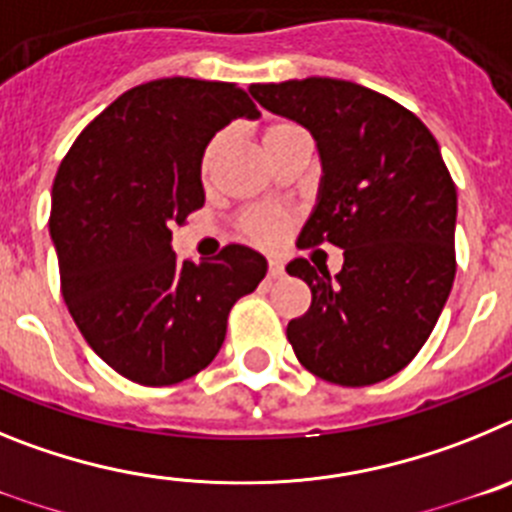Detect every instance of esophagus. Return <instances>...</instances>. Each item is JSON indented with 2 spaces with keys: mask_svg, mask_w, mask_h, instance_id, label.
Here are the masks:
<instances>
[{
  "mask_svg": "<svg viewBox=\"0 0 512 512\" xmlns=\"http://www.w3.org/2000/svg\"><path fill=\"white\" fill-rule=\"evenodd\" d=\"M284 264L279 259H269V279H282Z\"/></svg>",
  "mask_w": 512,
  "mask_h": 512,
  "instance_id": "1",
  "label": "esophagus"
}]
</instances>
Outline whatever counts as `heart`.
<instances>
[{"label":"heart","mask_w":512,"mask_h":512,"mask_svg":"<svg viewBox=\"0 0 512 512\" xmlns=\"http://www.w3.org/2000/svg\"><path fill=\"white\" fill-rule=\"evenodd\" d=\"M300 133H305V130H302L300 125H295V122L274 120V122H269L264 130H261V143H264L266 153L271 156V153L282 146L284 140L295 138V135H300ZM223 148H225L223 133L212 135V138L207 140V146H205V151H202V158H200L202 176H210L212 171H215ZM241 228H243V233L251 238V241L274 243V241H279V238L284 235V230H287V220H284V215H279V212H274V210H251L243 215Z\"/></svg>","instance_id":"obj_1"}]
</instances>
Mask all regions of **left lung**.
Wrapping results in <instances>:
<instances>
[{
    "label": "left lung",
    "instance_id": "obj_1",
    "mask_svg": "<svg viewBox=\"0 0 512 512\" xmlns=\"http://www.w3.org/2000/svg\"><path fill=\"white\" fill-rule=\"evenodd\" d=\"M251 94L318 140V205L297 246L343 248L336 279L289 261L312 292L289 343L325 382H382L415 359L454 284L456 187L441 148L413 112L354 81L310 76L251 84Z\"/></svg>",
    "mask_w": 512,
    "mask_h": 512
}]
</instances>
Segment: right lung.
I'll list each match as a JSON object with an SVG mask.
<instances>
[{
    "instance_id": "right-lung-1",
    "label": "right lung",
    "mask_w": 512,
    "mask_h": 512,
    "mask_svg": "<svg viewBox=\"0 0 512 512\" xmlns=\"http://www.w3.org/2000/svg\"><path fill=\"white\" fill-rule=\"evenodd\" d=\"M228 81L171 76L128 89L81 130L53 182L61 292L94 354L146 387L202 372L228 312L266 277V259L225 246L179 261L171 228L205 205L200 158L235 117H259Z\"/></svg>"
}]
</instances>
